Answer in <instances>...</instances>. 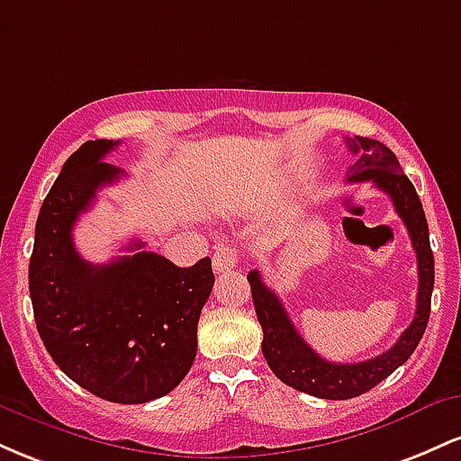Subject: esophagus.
Instances as JSON below:
<instances>
[{
    "mask_svg": "<svg viewBox=\"0 0 461 461\" xmlns=\"http://www.w3.org/2000/svg\"><path fill=\"white\" fill-rule=\"evenodd\" d=\"M212 264H214L216 273H225V271H231V268H236L238 249L230 247V245H219L214 251Z\"/></svg>",
    "mask_w": 461,
    "mask_h": 461,
    "instance_id": "esophagus-1",
    "label": "esophagus"
}]
</instances>
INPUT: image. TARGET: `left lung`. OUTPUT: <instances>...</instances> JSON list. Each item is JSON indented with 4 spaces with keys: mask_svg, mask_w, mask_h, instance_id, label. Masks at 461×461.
<instances>
[{
    "mask_svg": "<svg viewBox=\"0 0 461 461\" xmlns=\"http://www.w3.org/2000/svg\"><path fill=\"white\" fill-rule=\"evenodd\" d=\"M347 145L359 156L357 162L348 168L347 182H373L379 190H384L393 199L396 214L401 216L407 231H410L411 247L416 251V314L410 327L401 333L396 345L390 347L382 356L364 359V362H327L299 336L288 312L284 310L282 301L262 282L260 271H251L247 275L249 284H251V297L258 321H260L264 331L262 353L267 357V364L277 375V379H282L290 388L330 401H345L368 393L370 388L390 377L401 364L407 362V357L414 353L422 333H425L433 293L429 227H427L425 210L418 199L414 184L407 179L396 156L384 142L356 136V139H347Z\"/></svg>",
    "mask_w": 461,
    "mask_h": 461,
    "instance_id": "8db88e82",
    "label": "left lung"
}]
</instances>
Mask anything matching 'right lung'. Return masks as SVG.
I'll list each match as a JSON object with an SVG mask.
<instances>
[{"mask_svg": "<svg viewBox=\"0 0 461 461\" xmlns=\"http://www.w3.org/2000/svg\"><path fill=\"white\" fill-rule=\"evenodd\" d=\"M116 145L84 142L47 193L30 258V297L36 330L58 368L99 399L134 405L160 399L186 377L214 273L210 258L179 268L153 251L108 264L79 256L76 221L99 188L123 177L102 162Z\"/></svg>", "mask_w": 461, "mask_h": 461, "instance_id": "1", "label": "right lung"}]
</instances>
